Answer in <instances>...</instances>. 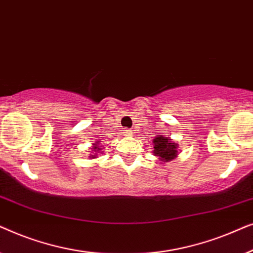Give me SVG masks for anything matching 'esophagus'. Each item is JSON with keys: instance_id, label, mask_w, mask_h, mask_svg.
Returning <instances> with one entry per match:
<instances>
[{"instance_id": "obj_1", "label": "esophagus", "mask_w": 253, "mask_h": 253, "mask_svg": "<svg viewBox=\"0 0 253 253\" xmlns=\"http://www.w3.org/2000/svg\"><path fill=\"white\" fill-rule=\"evenodd\" d=\"M124 131V134H126V136H130V134L131 133H132V131H131V130H123Z\"/></svg>"}]
</instances>
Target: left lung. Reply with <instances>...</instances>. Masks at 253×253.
Returning a JSON list of instances; mask_svg holds the SVG:
<instances>
[{
	"mask_svg": "<svg viewBox=\"0 0 253 253\" xmlns=\"http://www.w3.org/2000/svg\"><path fill=\"white\" fill-rule=\"evenodd\" d=\"M153 154L162 162H169L178 155V144L174 143L170 137L159 134L153 139Z\"/></svg>",
	"mask_w": 253,
	"mask_h": 253,
	"instance_id": "8db88e82",
	"label": "left lung"
}]
</instances>
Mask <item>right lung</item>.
<instances>
[{"mask_svg":"<svg viewBox=\"0 0 253 253\" xmlns=\"http://www.w3.org/2000/svg\"><path fill=\"white\" fill-rule=\"evenodd\" d=\"M103 150H105V148H103L102 146H100V144H99V141H94V144H92V147H91V151L93 154H91L89 155V159H95V158H98L99 157V153H101V152H103Z\"/></svg>","mask_w":253,"mask_h":253,"instance_id":"1","label":"right lung"}]
</instances>
